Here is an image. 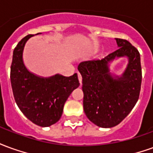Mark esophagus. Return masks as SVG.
<instances>
[{"instance_id": "1", "label": "esophagus", "mask_w": 153, "mask_h": 153, "mask_svg": "<svg viewBox=\"0 0 153 153\" xmlns=\"http://www.w3.org/2000/svg\"><path fill=\"white\" fill-rule=\"evenodd\" d=\"M78 77H79V80L80 84H82V75L79 72H78Z\"/></svg>"}]
</instances>
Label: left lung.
Returning a JSON list of instances; mask_svg holds the SVG:
<instances>
[{
  "instance_id": "8db88e82",
  "label": "left lung",
  "mask_w": 153,
  "mask_h": 153,
  "mask_svg": "<svg viewBox=\"0 0 153 153\" xmlns=\"http://www.w3.org/2000/svg\"><path fill=\"white\" fill-rule=\"evenodd\" d=\"M118 50L102 59L83 61L78 70L83 78V110L99 127L119 125L137 103L141 90L140 54L129 42L115 38ZM128 56V66L120 78L113 79L108 63L115 57Z\"/></svg>"
}]
</instances>
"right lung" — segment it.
Returning <instances> with one entry per match:
<instances>
[{"label": "right lung", "instance_id": "right-lung-1", "mask_svg": "<svg viewBox=\"0 0 153 153\" xmlns=\"http://www.w3.org/2000/svg\"><path fill=\"white\" fill-rule=\"evenodd\" d=\"M27 35L15 47L10 66V82L15 102L33 124L47 127L56 123L63 112L65 102L79 86L77 74L70 77L56 74L48 79L30 73L24 65L22 54Z\"/></svg>", "mask_w": 153, "mask_h": 153}]
</instances>
